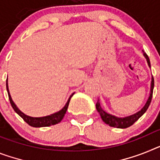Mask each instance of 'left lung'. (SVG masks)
<instances>
[{"mask_svg":"<svg viewBox=\"0 0 160 160\" xmlns=\"http://www.w3.org/2000/svg\"><path fill=\"white\" fill-rule=\"evenodd\" d=\"M143 54H144V57L146 58V61H147V63L148 66L151 68V62L149 59V57L147 56L146 53L143 51ZM153 89H154V78L152 76V79H151V92H150V96H149L148 99L146 101V104L142 109L139 111H138L137 113L133 114V115H131L129 116H126V117H116L115 115H112L111 114L106 112L104 110H102V108L101 107L100 102L98 101V102L96 103V108L97 111H98L99 114L101 115V118L103 120V122H105L107 124H108L111 127H114V128H126L130 127L131 125H132L135 122L138 120L139 118L142 116L143 114L146 111V110L148 109L149 106L151 104V99H152V95H153Z\"/></svg>","mask_w":160,"mask_h":160,"instance_id":"obj_1","label":"left lung"}]
</instances>
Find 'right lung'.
Returning a JSON list of instances; mask_svg holds the SVG:
<instances>
[{"label":"right lung","instance_id":"right-lung-1","mask_svg":"<svg viewBox=\"0 0 160 160\" xmlns=\"http://www.w3.org/2000/svg\"><path fill=\"white\" fill-rule=\"evenodd\" d=\"M6 88H7L8 95H9V102H10V104H11L13 109L14 110L16 113L18 114L19 116L23 119V120L26 122L27 123H28L29 125L32 126V127H35V128H41V127H49L51 125H54V124H57L59 122H61V120L63 119L64 115H65L66 112H67V110H68V105H69L70 100H71V98L73 96L74 93H72L71 96H70L69 99H68V102L66 103V105L62 107V109L60 110L58 112H55L53 114H51L49 115H47V116H44V117H31V116H28V115H25L24 113H22V111L18 109L17 106L14 104V102H13L11 98V96L9 94V87H8V80H6Z\"/></svg>","mask_w":160,"mask_h":160}]
</instances>
